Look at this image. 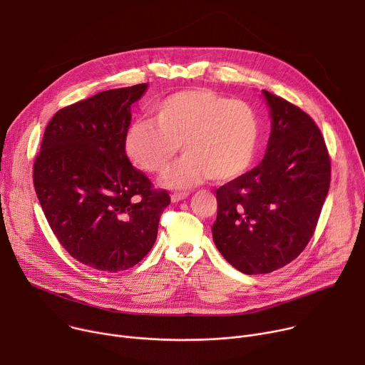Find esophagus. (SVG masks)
<instances>
[{
  "label": "esophagus",
  "instance_id": "obj_1",
  "mask_svg": "<svg viewBox=\"0 0 365 365\" xmlns=\"http://www.w3.org/2000/svg\"><path fill=\"white\" fill-rule=\"evenodd\" d=\"M187 195H189L187 192H175V193H172L170 199H172V202H180L185 197H187Z\"/></svg>",
  "mask_w": 365,
  "mask_h": 365
}]
</instances>
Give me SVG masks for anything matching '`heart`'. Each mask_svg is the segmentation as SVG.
I'll use <instances>...</instances> for the list:
<instances>
[{
  "label": "heart",
  "mask_w": 365,
  "mask_h": 365,
  "mask_svg": "<svg viewBox=\"0 0 365 365\" xmlns=\"http://www.w3.org/2000/svg\"><path fill=\"white\" fill-rule=\"evenodd\" d=\"M258 140L259 121L250 103L199 88L163 98L151 108V121L133 123L125 151L138 169L165 175L180 145L186 158L165 182L189 187L207 178L230 182L244 175Z\"/></svg>",
  "instance_id": "heart-1"
}]
</instances>
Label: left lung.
I'll return each instance as SVG.
<instances>
[{
	"mask_svg": "<svg viewBox=\"0 0 365 365\" xmlns=\"http://www.w3.org/2000/svg\"><path fill=\"white\" fill-rule=\"evenodd\" d=\"M272 114L264 159L217 189V248L245 274L284 267L315 232L331 183L319 127L292 102L263 91Z\"/></svg>",
	"mask_w": 365,
	"mask_h": 365,
	"instance_id": "left-lung-1",
	"label": "left lung"
}]
</instances>
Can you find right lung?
Returning <instances> with one entry per match:
<instances>
[{"label":"right lung","instance_id":"obj_1","mask_svg":"<svg viewBox=\"0 0 365 365\" xmlns=\"http://www.w3.org/2000/svg\"><path fill=\"white\" fill-rule=\"evenodd\" d=\"M147 83L99 92L59 110L33 166L36 195L62 247L85 266L117 273L158 238L168 190L155 189L125 153L131 103Z\"/></svg>","mask_w":365,"mask_h":365}]
</instances>
